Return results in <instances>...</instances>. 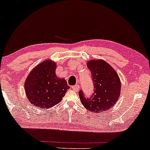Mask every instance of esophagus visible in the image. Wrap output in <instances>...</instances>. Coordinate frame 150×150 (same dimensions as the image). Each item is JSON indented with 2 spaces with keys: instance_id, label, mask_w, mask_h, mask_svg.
I'll return each instance as SVG.
<instances>
[{
  "instance_id": "1",
  "label": "esophagus",
  "mask_w": 150,
  "mask_h": 150,
  "mask_svg": "<svg viewBox=\"0 0 150 150\" xmlns=\"http://www.w3.org/2000/svg\"><path fill=\"white\" fill-rule=\"evenodd\" d=\"M71 88H72V89L74 90L75 91H79L80 87H79V85H74V86H73V87H71Z\"/></svg>"
}]
</instances>
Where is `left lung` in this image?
<instances>
[{
    "instance_id": "8db88e82",
    "label": "left lung",
    "mask_w": 150,
    "mask_h": 150,
    "mask_svg": "<svg viewBox=\"0 0 150 150\" xmlns=\"http://www.w3.org/2000/svg\"><path fill=\"white\" fill-rule=\"evenodd\" d=\"M94 84V93L87 99L79 91L81 103L89 111L100 112L112 108L118 100L121 92V81L111 65L102 59H93L87 63Z\"/></svg>"
}]
</instances>
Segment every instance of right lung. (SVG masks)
Masks as SVG:
<instances>
[{
    "mask_svg": "<svg viewBox=\"0 0 150 150\" xmlns=\"http://www.w3.org/2000/svg\"><path fill=\"white\" fill-rule=\"evenodd\" d=\"M57 63L44 60L30 71L24 83L28 101L40 108H50L59 104L69 89L65 79L57 76Z\"/></svg>",
    "mask_w": 150,
    "mask_h": 150,
    "instance_id": "1",
    "label": "right lung"
}]
</instances>
